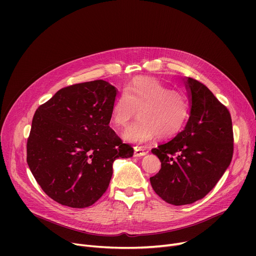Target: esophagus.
<instances>
[{
	"label": "esophagus",
	"instance_id": "1",
	"mask_svg": "<svg viewBox=\"0 0 256 256\" xmlns=\"http://www.w3.org/2000/svg\"><path fill=\"white\" fill-rule=\"evenodd\" d=\"M147 152L142 148V147H135V150H134V156L139 158V156H145Z\"/></svg>",
	"mask_w": 256,
	"mask_h": 256
}]
</instances>
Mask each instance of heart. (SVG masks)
I'll return each mask as SVG.
<instances>
[{
  "mask_svg": "<svg viewBox=\"0 0 256 256\" xmlns=\"http://www.w3.org/2000/svg\"><path fill=\"white\" fill-rule=\"evenodd\" d=\"M139 112V121L130 126L122 139L130 144H145L158 136L167 140L182 130L189 116L186 94L172 90L154 78H137L114 102L111 121L117 128H126Z\"/></svg>",
  "mask_w": 256,
  "mask_h": 256,
  "instance_id": "1",
  "label": "heart"
}]
</instances>
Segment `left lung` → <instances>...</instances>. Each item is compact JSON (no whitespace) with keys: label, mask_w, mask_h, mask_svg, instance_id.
Instances as JSON below:
<instances>
[{"label":"left lung","mask_w":256,"mask_h":256,"mask_svg":"<svg viewBox=\"0 0 256 256\" xmlns=\"http://www.w3.org/2000/svg\"><path fill=\"white\" fill-rule=\"evenodd\" d=\"M182 80L190 98L189 120L172 140L152 150L160 160L152 186L173 206L204 198L222 178L234 152L230 111L202 83L192 78Z\"/></svg>","instance_id":"8db88e82"}]
</instances>
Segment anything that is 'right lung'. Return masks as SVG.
<instances>
[{
  "mask_svg": "<svg viewBox=\"0 0 256 256\" xmlns=\"http://www.w3.org/2000/svg\"><path fill=\"white\" fill-rule=\"evenodd\" d=\"M117 89L104 80L60 89L40 106L26 143L38 184L62 206H92L109 186L116 158L132 156L109 126Z\"/></svg>",
  "mask_w": 256,
  "mask_h": 256,
  "instance_id": "add662e5",
  "label": "right lung"
}]
</instances>
